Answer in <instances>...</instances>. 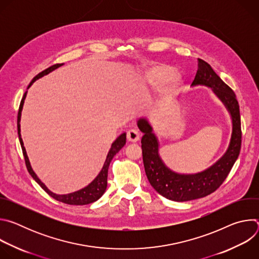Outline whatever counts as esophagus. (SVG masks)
I'll use <instances>...</instances> for the list:
<instances>
[{
	"label": "esophagus",
	"instance_id": "34e87169",
	"mask_svg": "<svg viewBox=\"0 0 259 259\" xmlns=\"http://www.w3.org/2000/svg\"><path fill=\"white\" fill-rule=\"evenodd\" d=\"M140 138V135H139V132L137 130H134V129H131L127 132V139L131 142H137Z\"/></svg>",
	"mask_w": 259,
	"mask_h": 259
}]
</instances>
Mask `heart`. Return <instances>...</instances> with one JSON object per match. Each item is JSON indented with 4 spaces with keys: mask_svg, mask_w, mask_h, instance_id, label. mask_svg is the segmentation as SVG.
Returning a JSON list of instances; mask_svg holds the SVG:
<instances>
[{
    "mask_svg": "<svg viewBox=\"0 0 259 259\" xmlns=\"http://www.w3.org/2000/svg\"><path fill=\"white\" fill-rule=\"evenodd\" d=\"M144 84L152 87L164 86L168 81L170 85H175L180 80V75L175 71L172 65L166 63H158L146 68L141 75Z\"/></svg>",
    "mask_w": 259,
    "mask_h": 259,
    "instance_id": "heart-1",
    "label": "heart"
}]
</instances>
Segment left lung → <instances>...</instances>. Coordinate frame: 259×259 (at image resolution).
<instances>
[{"label": "left lung", "mask_w": 259, "mask_h": 259, "mask_svg": "<svg viewBox=\"0 0 259 259\" xmlns=\"http://www.w3.org/2000/svg\"><path fill=\"white\" fill-rule=\"evenodd\" d=\"M205 86L223 102L232 121V134L225 154L215 163L197 173H178L171 170L160 156V142L147 117L137 119L141 138L145 174L151 186L164 198L187 202L204 198L215 192L225 181L237 161L241 150V118L239 103L234 91L223 81L206 61L199 58V68L192 87Z\"/></svg>", "instance_id": "1"}]
</instances>
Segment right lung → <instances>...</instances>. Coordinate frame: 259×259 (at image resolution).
Masks as SVG:
<instances>
[{"label":"right lung","mask_w":259,"mask_h":259,"mask_svg":"<svg viewBox=\"0 0 259 259\" xmlns=\"http://www.w3.org/2000/svg\"><path fill=\"white\" fill-rule=\"evenodd\" d=\"M61 65H63V63L61 64H55V65H52L50 66L49 68L43 70L42 72L38 73L32 80L31 82L29 83V85L27 86V89L36 81L39 80L41 78H43L44 76H47L48 73H50L51 71L55 70L56 68L60 67ZM26 94H27V91H25V93L23 94V97L21 99V102H20V106H19V110H18V116H17V130H18V137H19V141H20V144H21V149H22V153H23V156H24V160H25V164H26V168L29 172V174L31 175V177L35 180V182L40 184V187L49 195L51 196L53 199L59 201V202H62V203H65V204H68V205H87V204H90V203H93L95 201H97L98 199L101 198V196L104 194L105 190H106V187H107V172H108V167H109V164L110 162H112L113 158L115 157V155L122 149V147L126 144V132L120 134L116 140L112 143V146H110V149L107 153V156H106V159L104 161V164L100 170V172L98 173V175L88 184L87 187L79 190V191H76L73 193H69V194H65V195H58V194H55L53 192H51L47 187L46 184L38 177V175H36L33 171V169L31 168V165H30V162H29V159L27 157V154H26V151H25V147H24V144H23V141H22V138H21V133H20V120H21V112H22V108H23V104H24V100H25V97H26Z\"/></svg>","instance_id":"obj_1"}]
</instances>
